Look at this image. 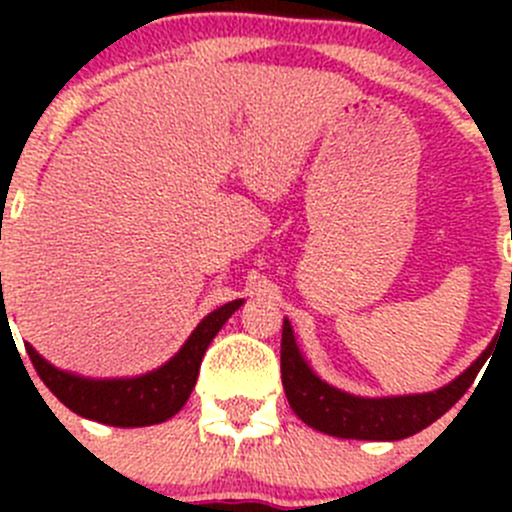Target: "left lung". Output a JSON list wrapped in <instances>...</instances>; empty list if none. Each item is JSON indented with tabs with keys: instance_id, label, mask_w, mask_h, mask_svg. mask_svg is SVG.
I'll return each mask as SVG.
<instances>
[{
	"instance_id": "1",
	"label": "left lung",
	"mask_w": 512,
	"mask_h": 512,
	"mask_svg": "<svg viewBox=\"0 0 512 512\" xmlns=\"http://www.w3.org/2000/svg\"><path fill=\"white\" fill-rule=\"evenodd\" d=\"M488 354L490 347L458 379L438 391L364 399L334 389L319 379L299 354L287 319L282 324V384L292 411L317 431L339 438H359V441H401L431 426L471 389L480 366L488 361Z\"/></svg>"
}]
</instances>
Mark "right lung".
Instances as JSON below:
<instances>
[{
  "instance_id": "add662e5",
  "label": "right lung",
  "mask_w": 512,
  "mask_h": 512,
  "mask_svg": "<svg viewBox=\"0 0 512 512\" xmlns=\"http://www.w3.org/2000/svg\"><path fill=\"white\" fill-rule=\"evenodd\" d=\"M240 304L242 299H235L210 312L173 359L165 361L160 369L133 376V379H84V376L51 366L29 344L27 354L39 379L74 414L121 428L153 426V423L168 421L183 409L198 381L205 349Z\"/></svg>"
}]
</instances>
